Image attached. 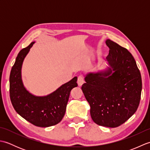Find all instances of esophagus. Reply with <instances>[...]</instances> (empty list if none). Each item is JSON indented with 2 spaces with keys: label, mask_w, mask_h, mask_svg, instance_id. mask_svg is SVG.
Segmentation results:
<instances>
[{
  "label": "esophagus",
  "mask_w": 150,
  "mask_h": 150,
  "mask_svg": "<svg viewBox=\"0 0 150 150\" xmlns=\"http://www.w3.org/2000/svg\"><path fill=\"white\" fill-rule=\"evenodd\" d=\"M84 78L82 77V76H79L78 79H77V83L79 86H81L84 84Z\"/></svg>",
  "instance_id": "34e87169"
}]
</instances>
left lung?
I'll return each mask as SVG.
<instances>
[{
	"instance_id": "left-lung-1",
	"label": "left lung",
	"mask_w": 150,
	"mask_h": 150,
	"mask_svg": "<svg viewBox=\"0 0 150 150\" xmlns=\"http://www.w3.org/2000/svg\"><path fill=\"white\" fill-rule=\"evenodd\" d=\"M106 68L85 75L82 90L97 124L116 128L128 120L139 105L142 91L141 73L128 50L110 39Z\"/></svg>"
}]
</instances>
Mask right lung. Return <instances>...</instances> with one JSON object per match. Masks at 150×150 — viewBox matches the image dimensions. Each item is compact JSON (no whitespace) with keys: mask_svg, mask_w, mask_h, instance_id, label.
<instances>
[{"mask_svg":"<svg viewBox=\"0 0 150 150\" xmlns=\"http://www.w3.org/2000/svg\"><path fill=\"white\" fill-rule=\"evenodd\" d=\"M35 42L18 53L9 76V94L17 113L33 125L49 127L60 122L64 115L73 88L77 87V77L62 84L46 96H36L28 91L22 80V66Z\"/></svg>","mask_w":150,"mask_h":150,"instance_id":"add662e5","label":"right lung"}]
</instances>
